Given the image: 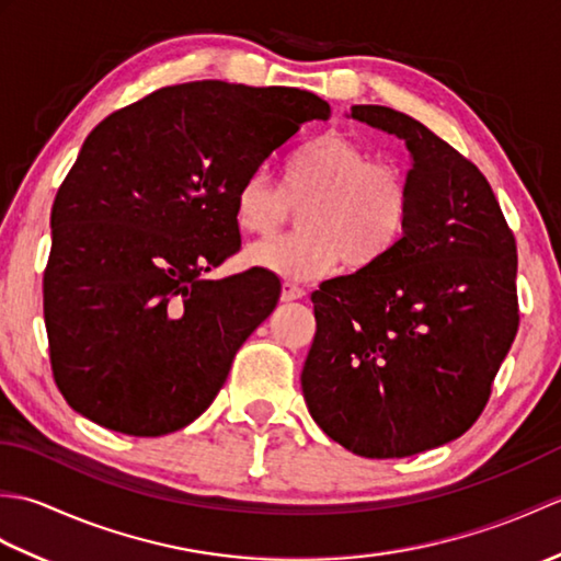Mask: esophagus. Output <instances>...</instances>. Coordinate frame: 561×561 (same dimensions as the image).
<instances>
[{"mask_svg": "<svg viewBox=\"0 0 561 561\" xmlns=\"http://www.w3.org/2000/svg\"><path fill=\"white\" fill-rule=\"evenodd\" d=\"M306 291L299 287V284L294 282H284L282 284V301H296V299H304Z\"/></svg>", "mask_w": 561, "mask_h": 561, "instance_id": "esophagus-1", "label": "esophagus"}]
</instances>
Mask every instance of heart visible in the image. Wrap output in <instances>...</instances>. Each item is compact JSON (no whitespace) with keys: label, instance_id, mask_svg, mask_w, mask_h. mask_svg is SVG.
I'll use <instances>...</instances> for the list:
<instances>
[{"label":"heart","instance_id":"b5f03b06","mask_svg":"<svg viewBox=\"0 0 561 561\" xmlns=\"http://www.w3.org/2000/svg\"><path fill=\"white\" fill-rule=\"evenodd\" d=\"M279 192L265 173L238 185L233 217L243 233H272L299 207V231L245 248V265L287 279H316L344 260L368 267L400 241L410 214V181L400 165L371 161L347 135L328 133L294 151Z\"/></svg>","mask_w":561,"mask_h":561}]
</instances>
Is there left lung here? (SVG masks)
Instances as JSON below:
<instances>
[{
  "label": "left lung",
  "instance_id": "left-lung-1",
  "mask_svg": "<svg viewBox=\"0 0 561 561\" xmlns=\"http://www.w3.org/2000/svg\"><path fill=\"white\" fill-rule=\"evenodd\" d=\"M350 117L410 151V214L368 267L311 294L316 337L301 388L323 432L364 458H408L482 414L518 332L516 241L480 169L414 117Z\"/></svg>",
  "mask_w": 561,
  "mask_h": 561
}]
</instances>
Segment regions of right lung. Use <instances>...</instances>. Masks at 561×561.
Masks as SVG:
<instances>
[{
	"instance_id": "1",
	"label": "right lung",
	"mask_w": 561,
	"mask_h": 561,
	"mask_svg": "<svg viewBox=\"0 0 561 561\" xmlns=\"http://www.w3.org/2000/svg\"><path fill=\"white\" fill-rule=\"evenodd\" d=\"M311 91L190 81L105 117L57 190L43 311L55 383L111 432L161 436L217 398L279 301L274 274H202L241 248L236 190L304 123Z\"/></svg>"
}]
</instances>
